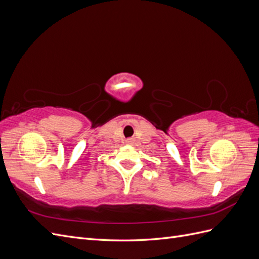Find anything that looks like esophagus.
Here are the masks:
<instances>
[{"label":"esophagus","mask_w":259,"mask_h":259,"mask_svg":"<svg viewBox=\"0 0 259 259\" xmlns=\"http://www.w3.org/2000/svg\"><path fill=\"white\" fill-rule=\"evenodd\" d=\"M126 142H127V144H131V143H132V139L130 138V139H127V140H126Z\"/></svg>","instance_id":"34e87169"}]
</instances>
